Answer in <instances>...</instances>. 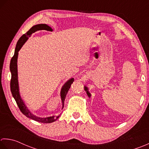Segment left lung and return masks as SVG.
I'll return each mask as SVG.
<instances>
[{
	"label": "left lung",
	"instance_id": "obj_1",
	"mask_svg": "<svg viewBox=\"0 0 149 149\" xmlns=\"http://www.w3.org/2000/svg\"><path fill=\"white\" fill-rule=\"evenodd\" d=\"M85 90L86 91H87V95H88V96L89 97H90L91 96V95H90V93H89V91H88V90H87V88L86 87H85Z\"/></svg>",
	"mask_w": 149,
	"mask_h": 149
}]
</instances>
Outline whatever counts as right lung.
Here are the masks:
<instances>
[{"mask_svg": "<svg viewBox=\"0 0 149 149\" xmlns=\"http://www.w3.org/2000/svg\"><path fill=\"white\" fill-rule=\"evenodd\" d=\"M42 29L47 30V31H53V29H51L49 26L46 25V24H38V25L33 26L28 32L25 33V34H24L19 38V40H18L16 47H15L14 55L11 58V62H10V68L11 72V78L10 81V89H11V92L12 95H13L15 101H16L17 104L18 105V107H19L20 111L22 112V113L23 114L25 115L26 117L31 118V119L35 121H38V122L43 123H49L54 122V121H56L58 118L59 116H51L48 118H38L37 116H36L35 115H33V114L30 113L29 111L26 107L25 104H24L22 100L20 98L19 91V84H18V77H17L18 52H19V50L20 49V48L22 47V45L26 42V40H28V38L31 36L32 33H35L36 31H38V30H42ZM73 81H74V78L70 79V80L67 81L62 89L61 98H62V101L63 108V106H64V100L65 98V96L67 95V93H68L69 88L71 87V85L72 84V82H73Z\"/></svg>", "mask_w": 149, "mask_h": 149, "instance_id": "right-lung-1", "label": "right lung"}]
</instances>
